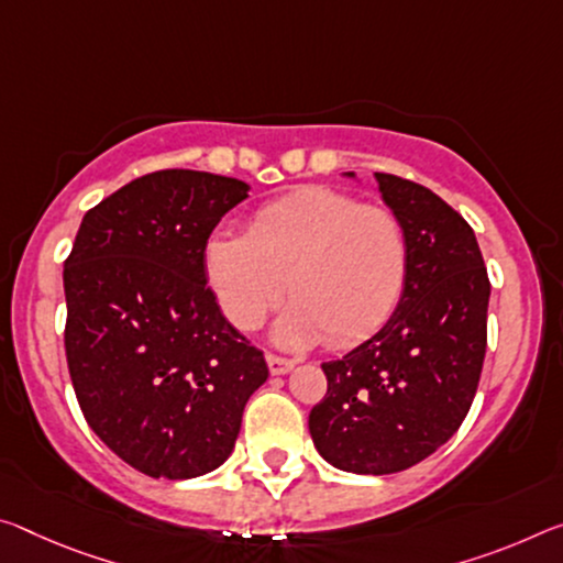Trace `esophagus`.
<instances>
[{"label":"esophagus","instance_id":"34e87169","mask_svg":"<svg viewBox=\"0 0 563 563\" xmlns=\"http://www.w3.org/2000/svg\"><path fill=\"white\" fill-rule=\"evenodd\" d=\"M265 361H267V368H271L273 376H283V373L292 371V365H296L290 358H283V355H275V353H267Z\"/></svg>","mask_w":563,"mask_h":563}]
</instances>
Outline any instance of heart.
<instances>
[{
    "instance_id": "obj_1",
    "label": "heart",
    "mask_w": 563,
    "mask_h": 563,
    "mask_svg": "<svg viewBox=\"0 0 563 563\" xmlns=\"http://www.w3.org/2000/svg\"><path fill=\"white\" fill-rule=\"evenodd\" d=\"M222 313L255 330L290 290L275 341L347 347L394 316L408 278L404 222L383 205L308 185L263 205L247 235L220 233L205 253Z\"/></svg>"
}]
</instances>
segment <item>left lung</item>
<instances>
[{"label": "left lung", "instance_id": "8db88e82", "mask_svg": "<svg viewBox=\"0 0 563 563\" xmlns=\"http://www.w3.org/2000/svg\"><path fill=\"white\" fill-rule=\"evenodd\" d=\"M408 238L396 313L341 361L308 416L320 456L351 474H398L459 431L486 355L490 283L474 230L428 187L376 173Z\"/></svg>", "mask_w": 563, "mask_h": 563}]
</instances>
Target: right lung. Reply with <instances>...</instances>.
I'll return each mask as SVG.
<instances>
[{
	"instance_id": "obj_1",
	"label": "right lung",
	"mask_w": 563,
	"mask_h": 563,
	"mask_svg": "<svg viewBox=\"0 0 563 563\" xmlns=\"http://www.w3.org/2000/svg\"><path fill=\"white\" fill-rule=\"evenodd\" d=\"M247 185L157 169L120 187L77 230L65 261V351L85 421L140 474L183 481L235 449L263 351L228 323L205 247Z\"/></svg>"
}]
</instances>
